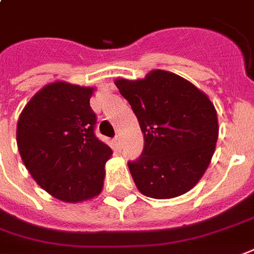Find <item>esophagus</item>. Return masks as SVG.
Instances as JSON below:
<instances>
[{"label": "esophagus", "instance_id": "34e87169", "mask_svg": "<svg viewBox=\"0 0 254 254\" xmlns=\"http://www.w3.org/2000/svg\"><path fill=\"white\" fill-rule=\"evenodd\" d=\"M113 144H114V146H116V148H117V149L121 148V146H120V145H121V138H120V135H116V137H114V138H113Z\"/></svg>", "mask_w": 254, "mask_h": 254}]
</instances>
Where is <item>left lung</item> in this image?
<instances>
[{
    "label": "left lung",
    "instance_id": "8db88e82",
    "mask_svg": "<svg viewBox=\"0 0 254 254\" xmlns=\"http://www.w3.org/2000/svg\"><path fill=\"white\" fill-rule=\"evenodd\" d=\"M114 84L144 133L141 156L127 162L137 189L152 198L190 190L208 169L218 138L217 112L208 96L166 70Z\"/></svg>",
    "mask_w": 254,
    "mask_h": 254
}]
</instances>
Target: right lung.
Segmentation results:
<instances>
[{"instance_id": "1", "label": "right lung", "mask_w": 254, "mask_h": 254, "mask_svg": "<svg viewBox=\"0 0 254 254\" xmlns=\"http://www.w3.org/2000/svg\"><path fill=\"white\" fill-rule=\"evenodd\" d=\"M94 88L56 81L19 114L17 145L26 169L49 194L65 202L98 196L112 149L94 134Z\"/></svg>"}]
</instances>
